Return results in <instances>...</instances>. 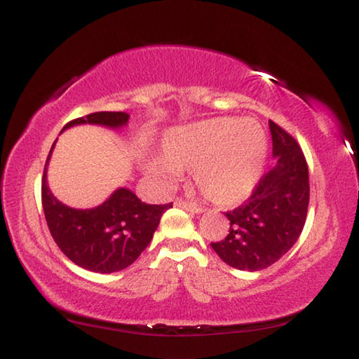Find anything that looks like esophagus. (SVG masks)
Returning a JSON list of instances; mask_svg holds the SVG:
<instances>
[{"label": "esophagus", "mask_w": 359, "mask_h": 359, "mask_svg": "<svg viewBox=\"0 0 359 359\" xmlns=\"http://www.w3.org/2000/svg\"><path fill=\"white\" fill-rule=\"evenodd\" d=\"M174 204L177 205V208L194 212V214H203V212H204V208H201V205H196V204H193V203H185V201H182V199H175Z\"/></svg>", "instance_id": "obj_1"}]
</instances>
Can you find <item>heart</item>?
<instances>
[{
    "label": "heart",
    "instance_id": "b5f03b06",
    "mask_svg": "<svg viewBox=\"0 0 359 359\" xmlns=\"http://www.w3.org/2000/svg\"><path fill=\"white\" fill-rule=\"evenodd\" d=\"M163 158H150L145 171L163 185H172L180 169L193 168L194 185L205 199L239 204L258 185L266 158V136L255 118L217 117L169 130Z\"/></svg>",
    "mask_w": 359,
    "mask_h": 359
}]
</instances>
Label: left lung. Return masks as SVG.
Masks as SVG:
<instances>
[{
    "mask_svg": "<svg viewBox=\"0 0 359 359\" xmlns=\"http://www.w3.org/2000/svg\"><path fill=\"white\" fill-rule=\"evenodd\" d=\"M276 165L261 177L245 204L226 212L229 234L212 242L224 263L241 271H261L296 244L309 208V168L299 144L269 121Z\"/></svg>",
    "mask_w": 359,
    "mask_h": 359,
    "instance_id": "8db88e82",
    "label": "left lung"
}]
</instances>
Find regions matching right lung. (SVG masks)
Returning <instances> with one entry per match:
<instances>
[{
	"label": "right lung",
	"mask_w": 359,
	"mask_h": 359,
	"mask_svg": "<svg viewBox=\"0 0 359 359\" xmlns=\"http://www.w3.org/2000/svg\"><path fill=\"white\" fill-rule=\"evenodd\" d=\"M126 112H95L66 123L100 125L120 130L128 125ZM57 142V141H55ZM48 151L42 175V208L53 241L66 257L83 269L111 274L128 267L150 244L161 215L171 204H145L128 188H117L93 209H74L53 196L47 185V165L55 147Z\"/></svg>",
	"instance_id": "right-lung-1"
}]
</instances>
